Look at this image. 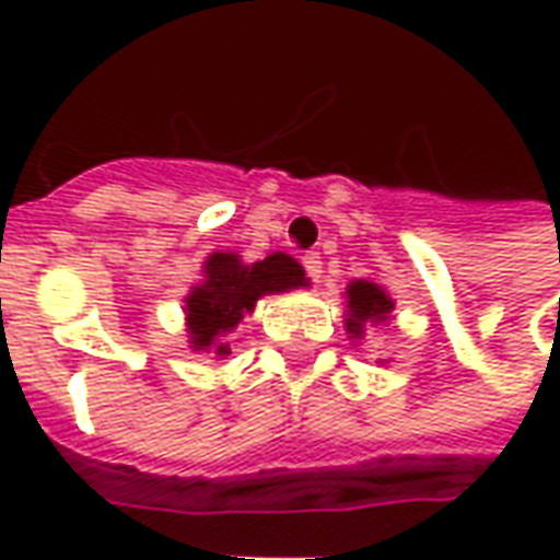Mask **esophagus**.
<instances>
[{
  "label": "esophagus",
  "instance_id": "obj_1",
  "mask_svg": "<svg viewBox=\"0 0 560 560\" xmlns=\"http://www.w3.org/2000/svg\"><path fill=\"white\" fill-rule=\"evenodd\" d=\"M303 267H305V276L312 281L320 279V272H324V260H320V255L317 252H308V255L303 257Z\"/></svg>",
  "mask_w": 560,
  "mask_h": 560
}]
</instances>
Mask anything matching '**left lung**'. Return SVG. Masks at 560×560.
<instances>
[{
    "label": "left lung",
    "mask_w": 560,
    "mask_h": 560,
    "mask_svg": "<svg viewBox=\"0 0 560 560\" xmlns=\"http://www.w3.org/2000/svg\"><path fill=\"white\" fill-rule=\"evenodd\" d=\"M348 312H351L348 332L363 336L365 320H372V324L387 320V315L393 312V300L372 281H353L351 288H348Z\"/></svg>",
    "instance_id": "obj_1"
}]
</instances>
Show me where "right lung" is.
Masks as SVG:
<instances>
[{
    "label": "right lung",
    "instance_id": "add662e5",
    "mask_svg": "<svg viewBox=\"0 0 560 560\" xmlns=\"http://www.w3.org/2000/svg\"><path fill=\"white\" fill-rule=\"evenodd\" d=\"M203 272V284L185 300L195 351L215 348V353H231L228 345H219V336L231 332L245 315H252L264 293L291 291L305 284L303 267L288 255H269L267 260L245 267L236 255L215 252Z\"/></svg>",
    "mask_w": 560,
    "mask_h": 560
}]
</instances>
